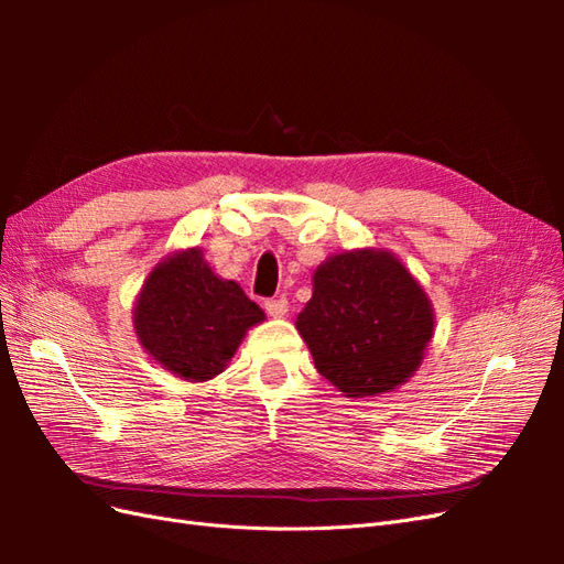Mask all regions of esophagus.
<instances>
[{
    "instance_id": "obj_1",
    "label": "esophagus",
    "mask_w": 564,
    "mask_h": 564,
    "mask_svg": "<svg viewBox=\"0 0 564 564\" xmlns=\"http://www.w3.org/2000/svg\"><path fill=\"white\" fill-rule=\"evenodd\" d=\"M263 305H265L268 315H272V317H284L286 311H289V301H286L284 296H280V299H268Z\"/></svg>"
}]
</instances>
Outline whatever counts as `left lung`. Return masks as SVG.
<instances>
[{
  "mask_svg": "<svg viewBox=\"0 0 564 564\" xmlns=\"http://www.w3.org/2000/svg\"><path fill=\"white\" fill-rule=\"evenodd\" d=\"M433 308L388 251H344L313 275L296 329L317 371L348 398L395 390L419 369L433 338Z\"/></svg>",
  "mask_w": 564,
  "mask_h": 564,
  "instance_id": "1",
  "label": "left lung"
}]
</instances>
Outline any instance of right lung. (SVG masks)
<instances>
[{
  "label": "right lung",
  "mask_w": 564,
  "mask_h": 564,
  "mask_svg": "<svg viewBox=\"0 0 564 564\" xmlns=\"http://www.w3.org/2000/svg\"><path fill=\"white\" fill-rule=\"evenodd\" d=\"M263 317L240 284L214 275L199 249L169 256L152 270L133 311L141 346L185 381L224 371L247 329Z\"/></svg>",
  "instance_id": "right-lung-1"
}]
</instances>
